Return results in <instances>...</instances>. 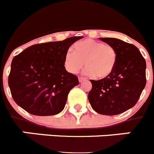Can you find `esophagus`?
<instances>
[{"mask_svg": "<svg viewBox=\"0 0 154 154\" xmlns=\"http://www.w3.org/2000/svg\"><path fill=\"white\" fill-rule=\"evenodd\" d=\"M85 80H86V79L84 78V77H79V82H82L85 81Z\"/></svg>", "mask_w": 154, "mask_h": 154, "instance_id": "1", "label": "esophagus"}]
</instances>
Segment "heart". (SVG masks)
Instances as JSON below:
<instances>
[{"label":"heart","instance_id":"heart-1","mask_svg":"<svg viewBox=\"0 0 154 154\" xmlns=\"http://www.w3.org/2000/svg\"><path fill=\"white\" fill-rule=\"evenodd\" d=\"M64 58V65L68 72L78 73L84 65L85 74L104 79L111 75L117 61V52L110 45L93 39H85L76 42Z\"/></svg>","mask_w":154,"mask_h":154}]
</instances>
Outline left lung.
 <instances>
[{
	"label": "left lung",
	"instance_id": "1",
	"mask_svg": "<svg viewBox=\"0 0 154 154\" xmlns=\"http://www.w3.org/2000/svg\"><path fill=\"white\" fill-rule=\"evenodd\" d=\"M117 52L115 69L110 75L90 80L88 98L91 106L102 115L113 116L133 107L146 85V61L133 45L114 38H99Z\"/></svg>",
	"mask_w": 154,
	"mask_h": 154
}]
</instances>
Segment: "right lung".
Wrapping results in <instances>:
<instances>
[{
	"label": "right lung",
	"instance_id": "add662e5",
	"mask_svg": "<svg viewBox=\"0 0 154 154\" xmlns=\"http://www.w3.org/2000/svg\"><path fill=\"white\" fill-rule=\"evenodd\" d=\"M82 36L36 44L14 57L8 85L16 103L35 116H53L63 110L68 94L79 85L68 72L64 58L69 47Z\"/></svg>",
	"mask_w": 154,
	"mask_h": 154
}]
</instances>
